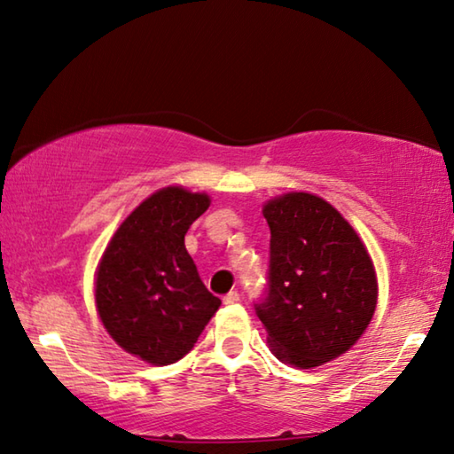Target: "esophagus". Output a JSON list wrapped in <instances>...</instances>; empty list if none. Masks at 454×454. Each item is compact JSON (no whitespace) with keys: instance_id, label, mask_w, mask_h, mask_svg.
<instances>
[{"instance_id":"obj_1","label":"esophagus","mask_w":454,"mask_h":454,"mask_svg":"<svg viewBox=\"0 0 454 454\" xmlns=\"http://www.w3.org/2000/svg\"><path fill=\"white\" fill-rule=\"evenodd\" d=\"M223 301H225L227 306H231V303L239 301V294H237V292H229L225 297H223Z\"/></svg>"}]
</instances>
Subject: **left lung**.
I'll return each instance as SVG.
<instances>
[{
	"instance_id": "left-lung-1",
	"label": "left lung",
	"mask_w": 454,
	"mask_h": 454,
	"mask_svg": "<svg viewBox=\"0 0 454 454\" xmlns=\"http://www.w3.org/2000/svg\"><path fill=\"white\" fill-rule=\"evenodd\" d=\"M270 225L267 294L255 311L271 352L316 368L358 341L374 316L376 271L350 223L322 197L287 192L263 205Z\"/></svg>"
}]
</instances>
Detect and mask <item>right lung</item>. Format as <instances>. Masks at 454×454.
Masks as SVG:
<instances>
[{"instance_id": "obj_1", "label": "right lung", "mask_w": 454, "mask_h": 454, "mask_svg": "<svg viewBox=\"0 0 454 454\" xmlns=\"http://www.w3.org/2000/svg\"><path fill=\"white\" fill-rule=\"evenodd\" d=\"M205 192L165 187L118 227L96 271V309L118 346L154 366L191 352L221 300L205 287L184 247Z\"/></svg>"}]
</instances>
